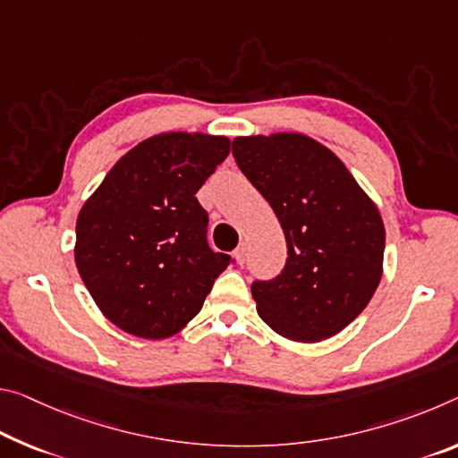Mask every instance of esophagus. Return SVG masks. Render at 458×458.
<instances>
[{
    "instance_id": "34e87169",
    "label": "esophagus",
    "mask_w": 458,
    "mask_h": 458,
    "mask_svg": "<svg viewBox=\"0 0 458 458\" xmlns=\"http://www.w3.org/2000/svg\"><path fill=\"white\" fill-rule=\"evenodd\" d=\"M234 260H236V265H241V267L244 265V260H246V244H241L234 250Z\"/></svg>"
}]
</instances>
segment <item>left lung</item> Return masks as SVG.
I'll return each instance as SVG.
<instances>
[{"mask_svg":"<svg viewBox=\"0 0 458 458\" xmlns=\"http://www.w3.org/2000/svg\"><path fill=\"white\" fill-rule=\"evenodd\" d=\"M232 152L287 242L279 277L252 283L259 316L293 343L332 338L367 308L383 277L379 208L346 165L306 134L236 136Z\"/></svg>","mask_w":458,"mask_h":458,"instance_id":"obj_1","label":"left lung"}]
</instances>
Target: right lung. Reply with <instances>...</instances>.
Returning a JSON list of instances; mask_svg holds the SVG:
<instances>
[{
  "label": "right lung",
  "instance_id": "1",
  "mask_svg": "<svg viewBox=\"0 0 458 458\" xmlns=\"http://www.w3.org/2000/svg\"><path fill=\"white\" fill-rule=\"evenodd\" d=\"M228 152V136L155 134L120 157L79 209L77 271L120 330L147 340L181 332L230 265L208 246L195 198Z\"/></svg>",
  "mask_w": 458,
  "mask_h": 458
}]
</instances>
